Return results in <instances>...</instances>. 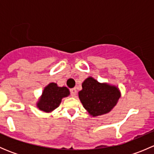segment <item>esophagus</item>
<instances>
[{
	"label": "esophagus",
	"instance_id": "esophagus-1",
	"mask_svg": "<svg viewBox=\"0 0 154 154\" xmlns=\"http://www.w3.org/2000/svg\"><path fill=\"white\" fill-rule=\"evenodd\" d=\"M70 93H71V95L72 96V97H75L76 94H77V90H76L75 88H71V89H70Z\"/></svg>",
	"mask_w": 154,
	"mask_h": 154
}]
</instances>
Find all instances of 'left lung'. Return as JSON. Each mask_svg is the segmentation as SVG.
<instances>
[{"label": "left lung", "mask_w": 154, "mask_h": 154, "mask_svg": "<svg viewBox=\"0 0 154 154\" xmlns=\"http://www.w3.org/2000/svg\"><path fill=\"white\" fill-rule=\"evenodd\" d=\"M79 97L83 106L91 116H97L110 112L120 97L119 89L108 84H101L88 77L82 84Z\"/></svg>", "instance_id": "left-lung-1"}]
</instances>
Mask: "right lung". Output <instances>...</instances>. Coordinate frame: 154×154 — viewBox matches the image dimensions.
I'll return each mask as SVG.
<instances>
[{"label":"right lung","mask_w":154,"mask_h":154,"mask_svg":"<svg viewBox=\"0 0 154 154\" xmlns=\"http://www.w3.org/2000/svg\"><path fill=\"white\" fill-rule=\"evenodd\" d=\"M69 94L68 88L59 87L56 83H51L45 88L37 106L42 111L51 112L59 106L63 97Z\"/></svg>","instance_id":"1"}]
</instances>
